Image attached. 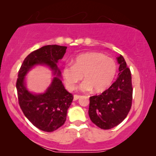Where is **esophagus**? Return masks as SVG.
Listing matches in <instances>:
<instances>
[{"mask_svg": "<svg viewBox=\"0 0 156 156\" xmlns=\"http://www.w3.org/2000/svg\"><path fill=\"white\" fill-rule=\"evenodd\" d=\"M80 95H78V94H74V97H73V100L74 101H77V100H78L80 98Z\"/></svg>", "mask_w": 156, "mask_h": 156, "instance_id": "34e87169", "label": "esophagus"}]
</instances>
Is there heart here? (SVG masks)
Segmentation results:
<instances>
[{
    "label": "heart",
    "mask_w": 156,
    "mask_h": 156,
    "mask_svg": "<svg viewBox=\"0 0 156 156\" xmlns=\"http://www.w3.org/2000/svg\"><path fill=\"white\" fill-rule=\"evenodd\" d=\"M117 65L113 58L104 54L90 52L78 55L73 64H66L62 75L66 87L73 91L80 80H85L80 85L84 92L92 89L95 93L102 92L108 89L115 78Z\"/></svg>",
    "instance_id": "1"
}]
</instances>
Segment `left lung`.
<instances>
[{
  "mask_svg": "<svg viewBox=\"0 0 156 156\" xmlns=\"http://www.w3.org/2000/svg\"><path fill=\"white\" fill-rule=\"evenodd\" d=\"M117 61L119 73L117 80L102 94L89 98V117L101 129H111L121 123L132 105L131 73L122 55Z\"/></svg>",
  "mask_w": 156,
  "mask_h": 156,
  "instance_id": "1",
  "label": "left lung"
}]
</instances>
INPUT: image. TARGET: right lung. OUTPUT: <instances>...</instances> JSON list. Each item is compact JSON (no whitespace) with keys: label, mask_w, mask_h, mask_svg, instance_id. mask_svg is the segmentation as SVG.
Here are the masks:
<instances>
[{"label":"right lung","mask_w":156,"mask_h":156,"mask_svg":"<svg viewBox=\"0 0 156 156\" xmlns=\"http://www.w3.org/2000/svg\"><path fill=\"white\" fill-rule=\"evenodd\" d=\"M66 50V46L57 44L43 46L27 55L18 72L16 88L20 107L32 124L45 132L54 131L64 124L73 95L64 89L58 77L53 78L44 94H31L25 87V76L35 64H46L60 77L56 63L62 59Z\"/></svg>","instance_id":"obj_1"}]
</instances>
